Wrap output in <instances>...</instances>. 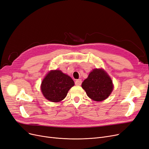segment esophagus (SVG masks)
Returning a JSON list of instances; mask_svg holds the SVG:
<instances>
[{
    "instance_id": "34e87169",
    "label": "esophagus",
    "mask_w": 149,
    "mask_h": 149,
    "mask_svg": "<svg viewBox=\"0 0 149 149\" xmlns=\"http://www.w3.org/2000/svg\"><path fill=\"white\" fill-rule=\"evenodd\" d=\"M81 79H78V80H76L75 81V84L76 85H81Z\"/></svg>"
}]
</instances>
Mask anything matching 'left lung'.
I'll return each mask as SVG.
<instances>
[{"instance_id": "1", "label": "left lung", "mask_w": 149, "mask_h": 149, "mask_svg": "<svg viewBox=\"0 0 149 149\" xmlns=\"http://www.w3.org/2000/svg\"><path fill=\"white\" fill-rule=\"evenodd\" d=\"M81 87L87 96L96 101L105 100L113 89L111 77L102 69H93L83 81Z\"/></svg>"}]
</instances>
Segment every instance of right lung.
I'll list each match as a JSON object with an SVG mask.
<instances>
[{
	"label": "right lung",
	"mask_w": 149,
	"mask_h": 149,
	"mask_svg": "<svg viewBox=\"0 0 149 149\" xmlns=\"http://www.w3.org/2000/svg\"><path fill=\"white\" fill-rule=\"evenodd\" d=\"M74 85V81L70 77L61 70H51L42 82L41 91L47 100L57 102L64 100Z\"/></svg>",
	"instance_id": "1"
}]
</instances>
